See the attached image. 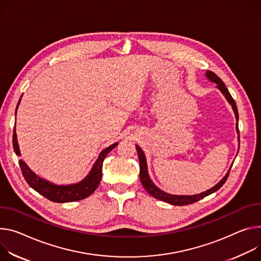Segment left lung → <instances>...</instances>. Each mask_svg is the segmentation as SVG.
Listing matches in <instances>:
<instances>
[{"label": "left lung", "mask_w": 261, "mask_h": 261, "mask_svg": "<svg viewBox=\"0 0 261 261\" xmlns=\"http://www.w3.org/2000/svg\"><path fill=\"white\" fill-rule=\"evenodd\" d=\"M205 76L207 77V79L210 82H213L217 84L218 89L224 94V97L226 98V100L228 101V103L232 106L233 112L235 114V118H236V132L239 134V143H240V131H239V111H238V107H236L235 101L233 100V98L231 97V94L229 92V90L227 89L225 83L215 74L213 72H210V70H206ZM136 150H137V154H138V159H139V165H140V171H139V178H140V182L143 184V186L145 187L146 191L155 199L157 200H161L163 202H167L171 205H175V206H183V205H188V204H193L195 202H198L199 200L205 198L206 196L211 195L212 193L217 192L218 189H220L223 184L226 182L228 176H229V172L232 168V165L230 167L229 171L227 172V174L225 175V177L219 182L217 183L215 186L209 188L208 191H205L201 194H197V195H191V196H186V195H172V194H168L161 189L159 187H157L154 182L151 180L150 176H149V172H148V165H147V159H146V155L144 153V151L140 149V147H138L137 145L135 146ZM233 164V163H232Z\"/></svg>", "instance_id": "left-lung-1"}]
</instances>
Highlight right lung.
Masks as SVG:
<instances>
[{
	"instance_id": "1",
	"label": "right lung",
	"mask_w": 261,
	"mask_h": 261,
	"mask_svg": "<svg viewBox=\"0 0 261 261\" xmlns=\"http://www.w3.org/2000/svg\"><path fill=\"white\" fill-rule=\"evenodd\" d=\"M22 97V96H21ZM20 97V99H21ZM20 99L17 103L16 109H15V115L17 112L18 105L20 103ZM13 149L17 156H20V151L17 143V136L15 132V126L13 130ZM118 143H115L108 148L104 149L96 162L93 163L91 170L86 175L84 179H82L80 182L74 183V184H66V185H57L54 184L48 180H45L39 176H37L33 171L26 164L25 161L19 160V167L21 170V173L23 175V178L26 179L27 183L36 191L38 194L43 196L44 198L49 199L52 202L56 203H67V202H75L79 200H83L87 197H89L96 189L98 188L101 178H102V167L103 161L108 155V153L114 149Z\"/></svg>"
}]
</instances>
